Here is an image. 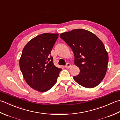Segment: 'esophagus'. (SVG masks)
Returning a JSON list of instances; mask_svg holds the SVG:
<instances>
[{
    "label": "esophagus",
    "instance_id": "esophagus-1",
    "mask_svg": "<svg viewBox=\"0 0 120 120\" xmlns=\"http://www.w3.org/2000/svg\"><path fill=\"white\" fill-rule=\"evenodd\" d=\"M65 68H67V69H69V68H70V67H71V64H70L69 63H67V64L65 65Z\"/></svg>",
    "mask_w": 120,
    "mask_h": 120
}]
</instances>
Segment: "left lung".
Masks as SVG:
<instances>
[{"label": "left lung", "instance_id": "obj_1", "mask_svg": "<svg viewBox=\"0 0 120 120\" xmlns=\"http://www.w3.org/2000/svg\"><path fill=\"white\" fill-rule=\"evenodd\" d=\"M73 51L74 63L80 72L73 79L84 87L91 88L100 83L105 76L108 54L102 41L84 29H75L60 35Z\"/></svg>", "mask_w": 120, "mask_h": 120}]
</instances>
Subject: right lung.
Instances as JSON below:
<instances>
[{"instance_id": "add662e5", "label": "right lung", "mask_w": 120, "mask_h": 120, "mask_svg": "<svg viewBox=\"0 0 120 120\" xmlns=\"http://www.w3.org/2000/svg\"><path fill=\"white\" fill-rule=\"evenodd\" d=\"M58 34L44 33L32 39L23 48L19 64L26 82L40 92L50 90L62 69L53 64L51 51Z\"/></svg>"}]
</instances>
